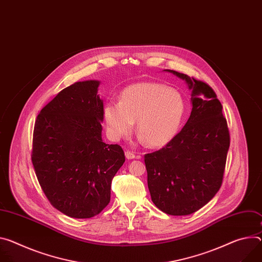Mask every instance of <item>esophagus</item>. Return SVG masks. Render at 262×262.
Instances as JSON below:
<instances>
[{"instance_id": "obj_1", "label": "esophagus", "mask_w": 262, "mask_h": 262, "mask_svg": "<svg viewBox=\"0 0 262 262\" xmlns=\"http://www.w3.org/2000/svg\"><path fill=\"white\" fill-rule=\"evenodd\" d=\"M125 157H126V159L132 160V159H135V158H136V155H135L133 151L126 150V151H125Z\"/></svg>"}]
</instances>
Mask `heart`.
<instances>
[{
  "mask_svg": "<svg viewBox=\"0 0 262 262\" xmlns=\"http://www.w3.org/2000/svg\"><path fill=\"white\" fill-rule=\"evenodd\" d=\"M186 112L182 94L158 82L125 88L119 101L104 104L102 116L108 136L117 141L137 132L151 147L164 146L178 134Z\"/></svg>",
  "mask_w": 262,
  "mask_h": 262,
  "instance_id": "obj_1",
  "label": "heart"
}]
</instances>
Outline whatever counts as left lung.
<instances>
[{
    "mask_svg": "<svg viewBox=\"0 0 262 262\" xmlns=\"http://www.w3.org/2000/svg\"><path fill=\"white\" fill-rule=\"evenodd\" d=\"M192 90V111L182 130L144 156L151 201L169 215H189L210 202L224 179L230 134L223 105L202 80L168 70Z\"/></svg>",
    "mask_w": 262,
    "mask_h": 262,
    "instance_id": "1",
    "label": "left lung"
}]
</instances>
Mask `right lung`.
<instances>
[{
	"label": "right lung",
	"instance_id": "add662e5",
	"mask_svg": "<svg viewBox=\"0 0 262 262\" xmlns=\"http://www.w3.org/2000/svg\"><path fill=\"white\" fill-rule=\"evenodd\" d=\"M99 81L60 91L37 115L31 160L50 204L73 219H91L111 201L112 180L125 161L118 144L101 138Z\"/></svg>",
	"mask_w": 262,
	"mask_h": 262
}]
</instances>
